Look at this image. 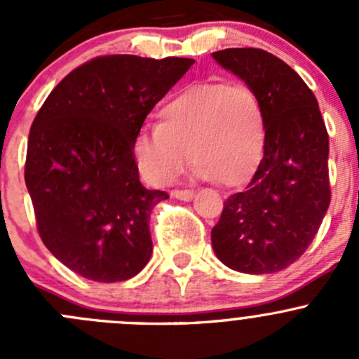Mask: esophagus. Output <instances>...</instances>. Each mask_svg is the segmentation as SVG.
<instances>
[{
    "instance_id": "esophagus-1",
    "label": "esophagus",
    "mask_w": 359,
    "mask_h": 359,
    "mask_svg": "<svg viewBox=\"0 0 359 359\" xmlns=\"http://www.w3.org/2000/svg\"><path fill=\"white\" fill-rule=\"evenodd\" d=\"M172 196L177 198V200H182V201H191L194 198V191H172Z\"/></svg>"
}]
</instances>
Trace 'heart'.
<instances>
[{
    "mask_svg": "<svg viewBox=\"0 0 359 359\" xmlns=\"http://www.w3.org/2000/svg\"><path fill=\"white\" fill-rule=\"evenodd\" d=\"M158 116L159 125L140 130L132 146L151 184L175 180L191 156L196 177L240 186L264 156L266 112L255 90L243 83H198L163 104Z\"/></svg>",
    "mask_w": 359,
    "mask_h": 359,
    "instance_id": "b5f03b06",
    "label": "heart"
}]
</instances>
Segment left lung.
Masks as SVG:
<instances>
[{"label": "left lung", "instance_id": "left-lung-1", "mask_svg": "<svg viewBox=\"0 0 359 359\" xmlns=\"http://www.w3.org/2000/svg\"><path fill=\"white\" fill-rule=\"evenodd\" d=\"M212 57L255 90L266 112L262 161L243 193L224 201L213 252L238 273H278L306 252L330 205L325 121L309 86L273 53L226 48Z\"/></svg>", "mask_w": 359, "mask_h": 359}]
</instances>
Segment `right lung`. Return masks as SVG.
Here are the masks:
<instances>
[{"label": "right lung", "mask_w": 359, "mask_h": 359, "mask_svg": "<svg viewBox=\"0 0 359 359\" xmlns=\"http://www.w3.org/2000/svg\"><path fill=\"white\" fill-rule=\"evenodd\" d=\"M193 64L99 57L69 72L36 114L25 186L43 243L79 276L114 283L149 262V217L168 194L140 184L133 139Z\"/></svg>", "instance_id": "add662e5"}]
</instances>
